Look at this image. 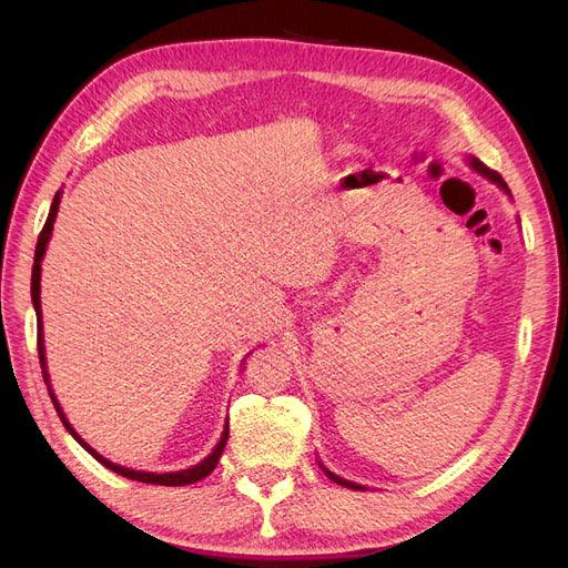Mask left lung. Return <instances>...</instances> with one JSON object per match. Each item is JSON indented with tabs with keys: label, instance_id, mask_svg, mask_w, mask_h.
<instances>
[{
	"label": "left lung",
	"instance_id": "8db88e82",
	"mask_svg": "<svg viewBox=\"0 0 568 568\" xmlns=\"http://www.w3.org/2000/svg\"><path fill=\"white\" fill-rule=\"evenodd\" d=\"M469 163H471V168H474V170H478V173H480V175H486V178H488L490 182H495L497 186H500V189H505V192L509 194V189H507V184L503 182V178H500V175H497V173H493V170H488V168H486L484 163H480L478 159H471ZM322 469H324V467H322ZM324 474H326V476H329L332 480H336V484H341V486H346V488H353V490H365V486H357V484H351V480H346V478H341V476H336V474H332V471H326V469H324Z\"/></svg>",
	"mask_w": 568,
	"mask_h": 568
}]
</instances>
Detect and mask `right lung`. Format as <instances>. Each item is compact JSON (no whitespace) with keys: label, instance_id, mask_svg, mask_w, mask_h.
<instances>
[{"label":"right lung","instance_id":"add662e5","mask_svg":"<svg viewBox=\"0 0 568 568\" xmlns=\"http://www.w3.org/2000/svg\"><path fill=\"white\" fill-rule=\"evenodd\" d=\"M59 201H61V192H57V196H54V201H51V209H49V217H47V222H44V227H42V232H40V236H38V246H36V263H32V282H30V294H32V305H36V313H38V353H40V365H42V376H44V382L49 384V374H47V357H44V334H42V305H40V272H42V257H44V251H47V244H49V239H51V230H54V220H57V213H59ZM49 395H51V403H54V407H57V412H59V417H61V422H63V426H65V432L71 434L84 450H88L94 459H99L101 464H104L106 469H111V471H115V474H120V476H125V478H132V480H142V484H153V486H189V484H196V480H201V478H205L209 476L213 469H215V464L220 462V455H222V450H225V445H227V438H230V426L225 424V432H222V438L217 440V445H215V450L205 457L201 464H196V467H192V469H182V471H170V474H153V471H134V469H128V467H120V464H113V462H109L106 457H101L94 448H90L88 443H84L78 434H75V428L68 424V419H65V415L61 412V405H59V400H57V395H54V390L49 388Z\"/></svg>","mask_w":568,"mask_h":568}]
</instances>
